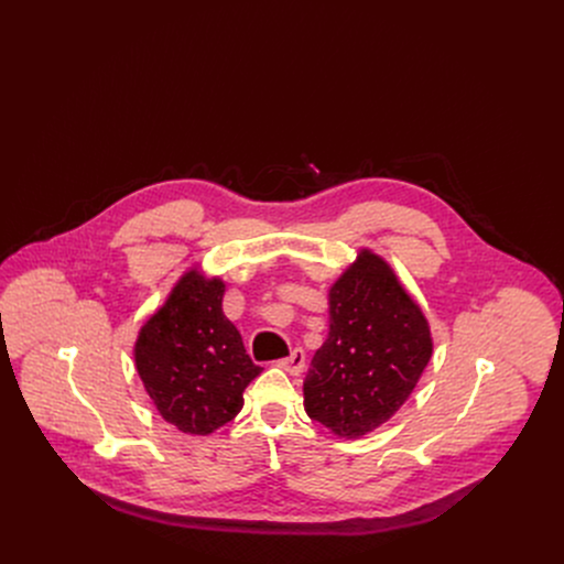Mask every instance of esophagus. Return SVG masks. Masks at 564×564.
Wrapping results in <instances>:
<instances>
[{
  "label": "esophagus",
  "mask_w": 564,
  "mask_h": 564,
  "mask_svg": "<svg viewBox=\"0 0 564 564\" xmlns=\"http://www.w3.org/2000/svg\"><path fill=\"white\" fill-rule=\"evenodd\" d=\"M281 368L288 370L290 375H301L303 368H305V352H303L301 348H294V350L290 352V357L281 359Z\"/></svg>",
  "instance_id": "obj_1"
}]
</instances>
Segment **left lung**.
<instances>
[{"label": "left lung", "mask_w": 564, "mask_h": 564, "mask_svg": "<svg viewBox=\"0 0 564 564\" xmlns=\"http://www.w3.org/2000/svg\"><path fill=\"white\" fill-rule=\"evenodd\" d=\"M330 333L303 381L305 413L357 440L388 422L415 390L433 355L422 307L390 265L361 250L330 288Z\"/></svg>", "instance_id": "8db88e82"}]
</instances>
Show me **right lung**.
<instances>
[{
    "instance_id": "add662e5",
    "label": "right lung",
    "mask_w": 564,
    "mask_h": 564,
    "mask_svg": "<svg viewBox=\"0 0 564 564\" xmlns=\"http://www.w3.org/2000/svg\"><path fill=\"white\" fill-rule=\"evenodd\" d=\"M225 283L189 270L138 333L135 368L165 422L209 435L243 409V390L261 375L223 314Z\"/></svg>"
}]
</instances>
